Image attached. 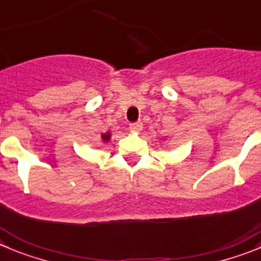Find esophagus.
<instances>
[{"mask_svg":"<svg viewBox=\"0 0 261 261\" xmlns=\"http://www.w3.org/2000/svg\"><path fill=\"white\" fill-rule=\"evenodd\" d=\"M130 128L133 131H140L143 128V123L140 122V121H138V122H131Z\"/></svg>","mask_w":261,"mask_h":261,"instance_id":"34e87169","label":"esophagus"}]
</instances>
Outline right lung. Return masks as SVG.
<instances>
[{
    "instance_id": "obj_1",
    "label": "right lung",
    "mask_w": 261,
    "mask_h": 261,
    "mask_svg": "<svg viewBox=\"0 0 261 261\" xmlns=\"http://www.w3.org/2000/svg\"><path fill=\"white\" fill-rule=\"evenodd\" d=\"M101 138H103L104 142H108L109 138H111V135H109V134H104V135H101Z\"/></svg>"
}]
</instances>
